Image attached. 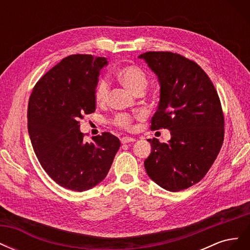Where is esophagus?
I'll return each instance as SVG.
<instances>
[{"instance_id": "esophagus-1", "label": "esophagus", "mask_w": 250, "mask_h": 250, "mask_svg": "<svg viewBox=\"0 0 250 250\" xmlns=\"http://www.w3.org/2000/svg\"><path fill=\"white\" fill-rule=\"evenodd\" d=\"M134 141H135V139L131 138V137H123L122 139H121V143L122 144H128V143H131Z\"/></svg>"}]
</instances>
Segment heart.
Segmentation results:
<instances>
[{"label":"heart","instance_id":"heart-1","mask_svg":"<svg viewBox=\"0 0 250 250\" xmlns=\"http://www.w3.org/2000/svg\"><path fill=\"white\" fill-rule=\"evenodd\" d=\"M117 77L123 85H125L132 93H137L141 89H145L147 85V76L141 67L138 65L128 64L124 65L117 71ZM109 94L108 82L105 79H101L98 82L95 90V99L98 104H103L107 101ZM113 123L122 128H130L132 124V118L127 113H120L116 116Z\"/></svg>","mask_w":250,"mask_h":250}]
</instances>
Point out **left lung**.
<instances>
[{"instance_id": "obj_1", "label": "left lung", "mask_w": 250, "mask_h": 250, "mask_svg": "<svg viewBox=\"0 0 250 250\" xmlns=\"http://www.w3.org/2000/svg\"><path fill=\"white\" fill-rule=\"evenodd\" d=\"M144 59L160 83V103L151 129L167 128L168 143L149 139L144 165L163 188L178 192L200 181L221 149L224 118L217 90L201 67L172 52H146Z\"/></svg>"}]
</instances>
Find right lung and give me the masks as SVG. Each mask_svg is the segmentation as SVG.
I'll list each match as a JSON object with an SVG mask.
<instances>
[{"label":"right lung","mask_w":250,"mask_h":250,"mask_svg":"<svg viewBox=\"0 0 250 250\" xmlns=\"http://www.w3.org/2000/svg\"><path fill=\"white\" fill-rule=\"evenodd\" d=\"M105 57L71 55L36 83L28 104V132L43 170L56 184L83 192L106 177L120 140L109 132L83 141L79 120L95 111Z\"/></svg>","instance_id":"1"}]
</instances>
